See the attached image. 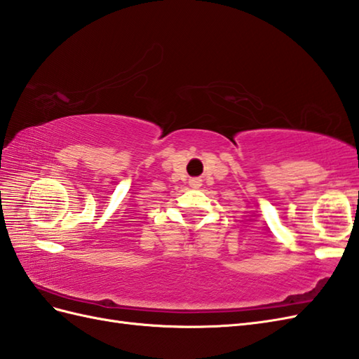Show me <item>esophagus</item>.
<instances>
[{"label":"esophagus","mask_w":359,"mask_h":359,"mask_svg":"<svg viewBox=\"0 0 359 359\" xmlns=\"http://www.w3.org/2000/svg\"><path fill=\"white\" fill-rule=\"evenodd\" d=\"M189 185H191V188H198L201 185V179H198V177L191 179L189 180Z\"/></svg>","instance_id":"obj_1"}]
</instances>
